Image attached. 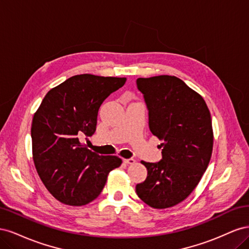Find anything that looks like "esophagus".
Returning a JSON list of instances; mask_svg holds the SVG:
<instances>
[{
	"instance_id": "34e87169",
	"label": "esophagus",
	"mask_w": 249,
	"mask_h": 249,
	"mask_svg": "<svg viewBox=\"0 0 249 249\" xmlns=\"http://www.w3.org/2000/svg\"><path fill=\"white\" fill-rule=\"evenodd\" d=\"M124 161L126 164H130V165H133V164L136 163V160L133 159V158H130V159H124Z\"/></svg>"
}]
</instances>
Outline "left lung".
<instances>
[{
    "label": "left lung",
    "instance_id": "left-lung-1",
    "mask_svg": "<svg viewBox=\"0 0 249 249\" xmlns=\"http://www.w3.org/2000/svg\"><path fill=\"white\" fill-rule=\"evenodd\" d=\"M148 125L162 140V160L141 161L147 178L136 185L142 201L166 209L185 200L207 170L213 150L212 119L202 96L175 76L138 78Z\"/></svg>",
    "mask_w": 249,
    "mask_h": 249
}]
</instances>
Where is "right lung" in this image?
<instances>
[{"mask_svg":"<svg viewBox=\"0 0 249 249\" xmlns=\"http://www.w3.org/2000/svg\"><path fill=\"white\" fill-rule=\"evenodd\" d=\"M125 78L77 74L52 88L32 120L33 160L49 192L69 206H85L103 191L109 172L123 161L100 156L80 141L92 136L103 102Z\"/></svg>","mask_w":249,"mask_h":249,"instance_id":"add662e5","label":"right lung"}]
</instances>
